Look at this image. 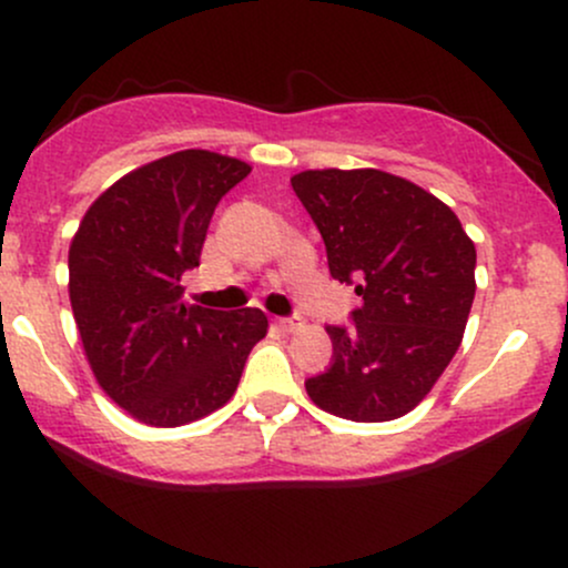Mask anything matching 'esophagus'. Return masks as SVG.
Masks as SVG:
<instances>
[{
	"instance_id": "34e87169",
	"label": "esophagus",
	"mask_w": 568,
	"mask_h": 568,
	"mask_svg": "<svg viewBox=\"0 0 568 568\" xmlns=\"http://www.w3.org/2000/svg\"><path fill=\"white\" fill-rule=\"evenodd\" d=\"M275 325L285 334H291V331L298 328V321H293V317H275Z\"/></svg>"
}]
</instances>
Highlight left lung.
<instances>
[{"label":"left lung","instance_id":"8db88e82","mask_svg":"<svg viewBox=\"0 0 568 568\" xmlns=\"http://www.w3.org/2000/svg\"><path fill=\"white\" fill-rule=\"evenodd\" d=\"M328 253L355 285L352 328L325 325L334 357L304 382L315 406L352 422H389L419 406L465 334L475 245L446 202L400 175L304 171L291 179Z\"/></svg>","mask_w":568,"mask_h":568}]
</instances>
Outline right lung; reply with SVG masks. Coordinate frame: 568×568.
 <instances>
[{
  "mask_svg": "<svg viewBox=\"0 0 568 568\" xmlns=\"http://www.w3.org/2000/svg\"><path fill=\"white\" fill-rule=\"evenodd\" d=\"M251 165L205 149L122 175L84 213L69 247V298L98 384L133 419L181 427L224 406L262 310L184 304L181 275L200 266L219 200Z\"/></svg>",
  "mask_w": 568,
  "mask_h": 568,
  "instance_id": "right-lung-1",
  "label": "right lung"
}]
</instances>
